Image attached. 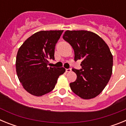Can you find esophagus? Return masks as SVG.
<instances>
[{
  "mask_svg": "<svg viewBox=\"0 0 126 126\" xmlns=\"http://www.w3.org/2000/svg\"><path fill=\"white\" fill-rule=\"evenodd\" d=\"M71 71V68L66 69H65V72H66V73H70Z\"/></svg>",
  "mask_w": 126,
  "mask_h": 126,
  "instance_id": "esophagus-1",
  "label": "esophagus"
}]
</instances>
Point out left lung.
Returning a JSON list of instances; mask_svg holds the SVG:
<instances>
[{
	"label": "left lung",
	"instance_id": "8db88e82",
	"mask_svg": "<svg viewBox=\"0 0 126 126\" xmlns=\"http://www.w3.org/2000/svg\"><path fill=\"white\" fill-rule=\"evenodd\" d=\"M63 39L74 51V61L82 60L81 69H73L77 79L71 90L83 99L96 97L103 91L112 73L113 56L103 39L92 32L66 31Z\"/></svg>",
	"mask_w": 126,
	"mask_h": 126
}]
</instances>
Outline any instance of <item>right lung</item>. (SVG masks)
<instances>
[{
    "label": "right lung",
    "instance_id": "add662e5",
    "mask_svg": "<svg viewBox=\"0 0 126 126\" xmlns=\"http://www.w3.org/2000/svg\"><path fill=\"white\" fill-rule=\"evenodd\" d=\"M63 30L36 32L20 47L16 67L19 80L29 93L40 96L53 90L64 67H48L49 60H54L56 43Z\"/></svg>",
    "mask_w": 126,
    "mask_h": 126
}]
</instances>
